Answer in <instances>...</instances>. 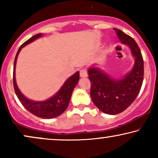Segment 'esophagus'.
<instances>
[{"label": "esophagus", "instance_id": "obj_1", "mask_svg": "<svg viewBox=\"0 0 158 158\" xmlns=\"http://www.w3.org/2000/svg\"><path fill=\"white\" fill-rule=\"evenodd\" d=\"M80 76L81 77H88L87 70H86L85 69H82V70L80 71Z\"/></svg>", "mask_w": 158, "mask_h": 158}]
</instances>
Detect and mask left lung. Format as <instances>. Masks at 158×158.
I'll use <instances>...</instances> for the list:
<instances>
[{
  "instance_id": "obj_1",
  "label": "left lung",
  "mask_w": 158,
  "mask_h": 158,
  "mask_svg": "<svg viewBox=\"0 0 158 158\" xmlns=\"http://www.w3.org/2000/svg\"><path fill=\"white\" fill-rule=\"evenodd\" d=\"M122 44L130 49L135 57L133 68L122 79L115 80L98 68H89L90 97L103 113L115 115L124 111L135 100L141 89L144 76V61L141 51L133 38L118 29H114Z\"/></svg>"
}]
</instances>
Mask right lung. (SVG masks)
Wrapping results in <instances>:
<instances>
[{"mask_svg":"<svg viewBox=\"0 0 158 158\" xmlns=\"http://www.w3.org/2000/svg\"><path fill=\"white\" fill-rule=\"evenodd\" d=\"M41 36H42V34H36V35L30 38L29 40H28L27 42H25L23 44H21V47H19L14 60L13 82H14L15 93H16L21 104L24 106L26 109L28 110L30 113L34 114V116H38V117L42 118H52L61 115L68 108L73 90H74L77 82L79 81L80 73L79 72H76L74 75L68 78L61 88L57 92V94L46 101H34L28 99L27 97L23 96L17 86L16 76H15L16 75H15V71H16L15 69H16L17 57H18L19 53L20 52L21 49L23 47L29 44V43L34 42V40L41 37Z\"/></svg>","mask_w":158,"mask_h":158,"instance_id":"1","label":"right lung"}]
</instances>
